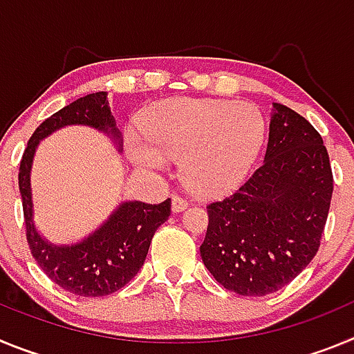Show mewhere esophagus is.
<instances>
[{"instance_id": "34e87169", "label": "esophagus", "mask_w": 354, "mask_h": 354, "mask_svg": "<svg viewBox=\"0 0 354 354\" xmlns=\"http://www.w3.org/2000/svg\"><path fill=\"white\" fill-rule=\"evenodd\" d=\"M187 207V202L184 198H180L179 195L171 196V211L174 212H183Z\"/></svg>"}]
</instances>
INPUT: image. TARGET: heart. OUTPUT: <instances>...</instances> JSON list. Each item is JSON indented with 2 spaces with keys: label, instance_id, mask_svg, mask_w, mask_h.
Masks as SVG:
<instances>
[{
  "label": "heart",
  "instance_id": "b5f03b06",
  "mask_svg": "<svg viewBox=\"0 0 354 354\" xmlns=\"http://www.w3.org/2000/svg\"><path fill=\"white\" fill-rule=\"evenodd\" d=\"M142 137L126 133L131 161L162 171L180 158L186 186L202 196H220L239 186L257 159L266 120L253 104L221 99H170L147 108Z\"/></svg>",
  "mask_w": 354,
  "mask_h": 354
}]
</instances>
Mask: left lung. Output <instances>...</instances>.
<instances>
[{"instance_id": "1", "label": "left lung", "mask_w": 354, "mask_h": 354, "mask_svg": "<svg viewBox=\"0 0 354 354\" xmlns=\"http://www.w3.org/2000/svg\"><path fill=\"white\" fill-rule=\"evenodd\" d=\"M333 193L321 134L273 102L264 162L234 195L207 205L200 255L212 277L241 296L292 282L317 253Z\"/></svg>"}]
</instances>
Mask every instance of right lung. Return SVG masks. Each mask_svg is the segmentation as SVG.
<instances>
[{"label": "right lung", "mask_w": 354, "mask_h": 354, "mask_svg": "<svg viewBox=\"0 0 354 354\" xmlns=\"http://www.w3.org/2000/svg\"><path fill=\"white\" fill-rule=\"evenodd\" d=\"M65 126L93 127L108 134L118 150L122 147L120 131L111 115L106 92L80 97L37 127L19 167V192L23 198L28 245L40 270L62 289L84 298L108 296L136 277L156 230L170 216L171 200L167 198L154 205L138 200L122 202L101 227L76 245H53L44 239L33 223L31 165L40 140Z\"/></svg>", "instance_id": "1"}]
</instances>
